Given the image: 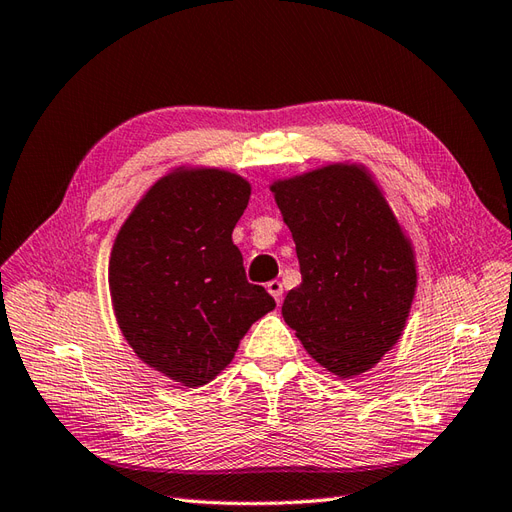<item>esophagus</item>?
<instances>
[{"instance_id": "esophagus-1", "label": "esophagus", "mask_w": 512, "mask_h": 512, "mask_svg": "<svg viewBox=\"0 0 512 512\" xmlns=\"http://www.w3.org/2000/svg\"><path fill=\"white\" fill-rule=\"evenodd\" d=\"M266 287H268V292L274 296V300H277V303H281V298H283V283L274 279V281H270Z\"/></svg>"}]
</instances>
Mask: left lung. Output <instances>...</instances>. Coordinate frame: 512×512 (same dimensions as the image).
I'll use <instances>...</instances> for the list:
<instances>
[{"label":"left lung","instance_id":"8db88e82","mask_svg":"<svg viewBox=\"0 0 512 512\" xmlns=\"http://www.w3.org/2000/svg\"><path fill=\"white\" fill-rule=\"evenodd\" d=\"M272 192L303 274L283 300L285 322L329 372L370 370L400 339L417 283L411 244L385 196L344 164L277 181Z\"/></svg>","mask_w":512,"mask_h":512}]
</instances>
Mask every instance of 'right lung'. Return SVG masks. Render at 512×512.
<instances>
[{
    "mask_svg": "<svg viewBox=\"0 0 512 512\" xmlns=\"http://www.w3.org/2000/svg\"><path fill=\"white\" fill-rule=\"evenodd\" d=\"M251 196L225 170L160 179L125 220L110 257L116 320L136 355L186 387L231 363L251 324L277 307L248 283L231 233Z\"/></svg>",
    "mask_w": 512,
    "mask_h": 512,
    "instance_id": "1",
    "label": "right lung"
}]
</instances>
